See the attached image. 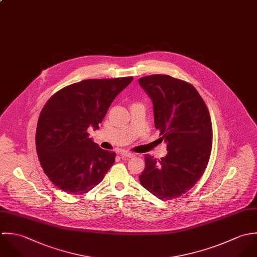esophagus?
Masks as SVG:
<instances>
[{
    "label": "esophagus",
    "mask_w": 257,
    "mask_h": 257,
    "mask_svg": "<svg viewBox=\"0 0 257 257\" xmlns=\"http://www.w3.org/2000/svg\"><path fill=\"white\" fill-rule=\"evenodd\" d=\"M121 156L122 157H126V158H132V157H134L135 154H133V153H130V152H127V151H123V152H121Z\"/></svg>",
    "instance_id": "34e87169"
}]
</instances>
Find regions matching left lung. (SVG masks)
<instances>
[{"instance_id":"obj_1","label":"left lung","mask_w":257,"mask_h":257,"mask_svg":"<svg viewBox=\"0 0 257 257\" xmlns=\"http://www.w3.org/2000/svg\"><path fill=\"white\" fill-rule=\"evenodd\" d=\"M153 102L156 129L168 154L145 156L141 185L160 200H174L203 176L211 152L212 128L207 107L190 83L164 74L139 79Z\"/></svg>"}]
</instances>
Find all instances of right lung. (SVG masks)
I'll use <instances>...</instances> for the list:
<instances>
[{"label":"right lung","mask_w":257,"mask_h":257,"mask_svg":"<svg viewBox=\"0 0 257 257\" xmlns=\"http://www.w3.org/2000/svg\"><path fill=\"white\" fill-rule=\"evenodd\" d=\"M132 80V76L82 80L60 89L46 103L36 147L44 172L61 191L89 192L114 164L115 152L101 149L87 130L99 129L111 103Z\"/></svg>","instance_id":"1"}]
</instances>
